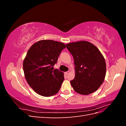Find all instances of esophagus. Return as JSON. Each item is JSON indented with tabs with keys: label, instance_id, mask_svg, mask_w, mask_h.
Instances as JSON below:
<instances>
[{
	"label": "esophagus",
	"instance_id": "34e87169",
	"mask_svg": "<svg viewBox=\"0 0 126 126\" xmlns=\"http://www.w3.org/2000/svg\"><path fill=\"white\" fill-rule=\"evenodd\" d=\"M69 74V71H67V72H64V75H68Z\"/></svg>",
	"mask_w": 126,
	"mask_h": 126
}]
</instances>
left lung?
<instances>
[{
  "instance_id": "obj_1",
  "label": "left lung",
  "mask_w": 126,
  "mask_h": 126,
  "mask_svg": "<svg viewBox=\"0 0 126 126\" xmlns=\"http://www.w3.org/2000/svg\"><path fill=\"white\" fill-rule=\"evenodd\" d=\"M74 59L75 77L70 81L74 90L82 95L96 91L104 82L106 74L105 59L98 48L87 41L66 44Z\"/></svg>"
}]
</instances>
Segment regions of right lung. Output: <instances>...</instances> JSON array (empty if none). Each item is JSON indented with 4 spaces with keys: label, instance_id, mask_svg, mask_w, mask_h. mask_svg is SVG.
<instances>
[{
    "label": "right lung",
    "instance_id": "obj_1",
    "mask_svg": "<svg viewBox=\"0 0 126 126\" xmlns=\"http://www.w3.org/2000/svg\"><path fill=\"white\" fill-rule=\"evenodd\" d=\"M64 44L52 40H41L33 44L23 62L27 82L36 93L50 97L58 93L64 80V74L54 66Z\"/></svg>",
    "mask_w": 126,
    "mask_h": 126
}]
</instances>
